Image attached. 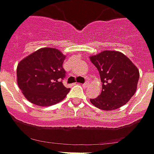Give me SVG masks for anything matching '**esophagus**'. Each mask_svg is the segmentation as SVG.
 <instances>
[{
    "mask_svg": "<svg viewBox=\"0 0 154 154\" xmlns=\"http://www.w3.org/2000/svg\"><path fill=\"white\" fill-rule=\"evenodd\" d=\"M88 84H89V82H88V81H86V82H84V83H82V86L83 88H86L88 86Z\"/></svg>",
    "mask_w": 154,
    "mask_h": 154,
    "instance_id": "34e87169",
    "label": "esophagus"
}]
</instances>
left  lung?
Instances as JSON below:
<instances>
[{
	"instance_id": "obj_1",
	"label": "left lung",
	"mask_w": 154,
	"mask_h": 154,
	"mask_svg": "<svg viewBox=\"0 0 154 154\" xmlns=\"http://www.w3.org/2000/svg\"><path fill=\"white\" fill-rule=\"evenodd\" d=\"M102 82V91L97 98L90 99L101 110H115L126 104L135 94L139 71L125 54L117 51H104L90 57Z\"/></svg>"
}]
</instances>
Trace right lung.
<instances>
[{
    "instance_id": "add662e5",
    "label": "right lung",
    "mask_w": 154,
    "mask_h": 154,
    "mask_svg": "<svg viewBox=\"0 0 154 154\" xmlns=\"http://www.w3.org/2000/svg\"><path fill=\"white\" fill-rule=\"evenodd\" d=\"M65 58L60 51L43 48L19 62L17 67L18 85L29 101L48 106L66 96L70 88L63 84L66 73L63 68Z\"/></svg>"
}]
</instances>
